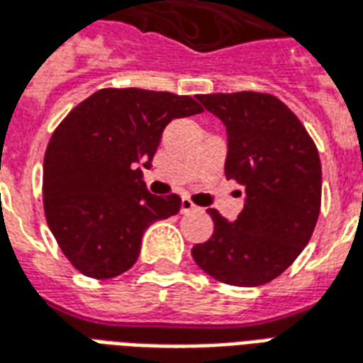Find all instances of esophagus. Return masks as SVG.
<instances>
[{
  "label": "esophagus",
  "instance_id": "1",
  "mask_svg": "<svg viewBox=\"0 0 363 363\" xmlns=\"http://www.w3.org/2000/svg\"><path fill=\"white\" fill-rule=\"evenodd\" d=\"M194 209H198L194 206V202L190 200V198H182L181 200V213H189V211H194Z\"/></svg>",
  "mask_w": 363,
  "mask_h": 363
}]
</instances>
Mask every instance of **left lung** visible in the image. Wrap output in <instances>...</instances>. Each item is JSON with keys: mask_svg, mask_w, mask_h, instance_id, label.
Masks as SVG:
<instances>
[{"mask_svg": "<svg viewBox=\"0 0 363 363\" xmlns=\"http://www.w3.org/2000/svg\"><path fill=\"white\" fill-rule=\"evenodd\" d=\"M227 127V179L246 190L236 221L209 208L213 235L192 257L233 286L279 277L310 242L321 209V161L315 142L283 101L264 92L200 94Z\"/></svg>", "mask_w": 363, "mask_h": 363, "instance_id": "8db88e82", "label": "left lung"}]
</instances>
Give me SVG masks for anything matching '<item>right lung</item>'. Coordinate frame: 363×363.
<instances>
[{
    "label": "right lung",
    "instance_id": "1",
    "mask_svg": "<svg viewBox=\"0 0 363 363\" xmlns=\"http://www.w3.org/2000/svg\"><path fill=\"white\" fill-rule=\"evenodd\" d=\"M190 96L104 88L72 107L44 155V213L74 269L113 279L134 265L144 230L179 213L177 194L154 196L142 181L161 134L179 117L202 113Z\"/></svg>",
    "mask_w": 363,
    "mask_h": 363
}]
</instances>
